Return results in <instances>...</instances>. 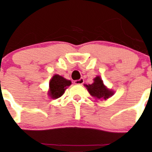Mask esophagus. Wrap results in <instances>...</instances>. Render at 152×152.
Segmentation results:
<instances>
[{
    "label": "esophagus",
    "instance_id": "1",
    "mask_svg": "<svg viewBox=\"0 0 152 152\" xmlns=\"http://www.w3.org/2000/svg\"><path fill=\"white\" fill-rule=\"evenodd\" d=\"M83 83H84V79H79V80H76L74 82L75 85H82Z\"/></svg>",
    "mask_w": 152,
    "mask_h": 152
}]
</instances>
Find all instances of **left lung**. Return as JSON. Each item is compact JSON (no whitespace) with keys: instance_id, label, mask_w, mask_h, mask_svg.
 Listing matches in <instances>:
<instances>
[{"instance_id":"1","label":"left lung","mask_w":152,"mask_h":152,"mask_svg":"<svg viewBox=\"0 0 152 152\" xmlns=\"http://www.w3.org/2000/svg\"><path fill=\"white\" fill-rule=\"evenodd\" d=\"M86 87L92 96L99 99H107L113 94V91L105 87L103 81L99 76L95 78L94 82L92 85H87Z\"/></svg>"}]
</instances>
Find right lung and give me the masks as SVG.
I'll use <instances>...</instances> for the list:
<instances>
[{"label": "right lung", "mask_w": 152, "mask_h": 152, "mask_svg": "<svg viewBox=\"0 0 152 152\" xmlns=\"http://www.w3.org/2000/svg\"><path fill=\"white\" fill-rule=\"evenodd\" d=\"M70 85L71 82L70 80H67L59 75H54L49 83L48 95L52 99H58L64 94L65 90Z\"/></svg>", "instance_id": "obj_1"}]
</instances>
